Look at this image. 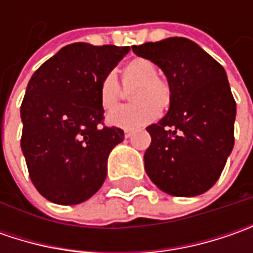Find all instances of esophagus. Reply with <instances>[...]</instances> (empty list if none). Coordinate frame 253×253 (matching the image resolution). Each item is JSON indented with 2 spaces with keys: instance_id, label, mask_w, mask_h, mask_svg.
<instances>
[{
  "instance_id": "34e87169",
  "label": "esophagus",
  "mask_w": 253,
  "mask_h": 253,
  "mask_svg": "<svg viewBox=\"0 0 253 253\" xmlns=\"http://www.w3.org/2000/svg\"><path fill=\"white\" fill-rule=\"evenodd\" d=\"M124 136H125V138H131L132 131H129V129H125V131H124Z\"/></svg>"
}]
</instances>
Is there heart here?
Here are the masks:
<instances>
[{"mask_svg": "<svg viewBox=\"0 0 253 253\" xmlns=\"http://www.w3.org/2000/svg\"><path fill=\"white\" fill-rule=\"evenodd\" d=\"M158 74L159 70L152 60L135 57L122 69V86L114 73H107L102 77L98 94L104 111H113L121 103L124 88H134L131 89L134 104L111 112L108 115L110 125L124 129H136L155 121L158 111H166L169 108L173 98L171 87Z\"/></svg>", "mask_w": 253, "mask_h": 253, "instance_id": "obj_1", "label": "heart"}]
</instances>
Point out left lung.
Masks as SVG:
<instances>
[{
	"label": "left lung",
	"instance_id": "obj_1",
	"mask_svg": "<svg viewBox=\"0 0 253 253\" xmlns=\"http://www.w3.org/2000/svg\"><path fill=\"white\" fill-rule=\"evenodd\" d=\"M166 74L173 98L169 112L146 128L152 141L145 170L165 193L193 197L211 189L234 146L237 105L225 70L186 38L132 46Z\"/></svg>",
	"mask_w": 253,
	"mask_h": 253
}]
</instances>
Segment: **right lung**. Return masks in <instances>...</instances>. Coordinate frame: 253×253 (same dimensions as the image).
Wrapping results in <instances>:
<instances>
[{"label": "right lung", "instance_id": "1", "mask_svg": "<svg viewBox=\"0 0 253 253\" xmlns=\"http://www.w3.org/2000/svg\"><path fill=\"white\" fill-rule=\"evenodd\" d=\"M129 46L72 43L31 77L21 105L24 152L36 190L62 206L88 200L107 177L124 131L104 125L98 85Z\"/></svg>", "mask_w": 253, "mask_h": 253}]
</instances>
